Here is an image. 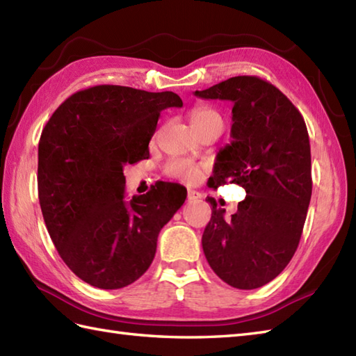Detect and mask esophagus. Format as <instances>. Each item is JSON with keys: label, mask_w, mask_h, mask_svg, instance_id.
<instances>
[{"label": "esophagus", "mask_w": 356, "mask_h": 356, "mask_svg": "<svg viewBox=\"0 0 356 356\" xmlns=\"http://www.w3.org/2000/svg\"><path fill=\"white\" fill-rule=\"evenodd\" d=\"M199 199H202V194H200V193L194 191V190L188 191V200H190V202H195V200H199Z\"/></svg>", "instance_id": "esophagus-1"}]
</instances>
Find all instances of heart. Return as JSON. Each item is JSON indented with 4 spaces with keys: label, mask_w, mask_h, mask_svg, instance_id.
<instances>
[{
    "label": "heart",
    "mask_w": 356,
    "mask_h": 356,
    "mask_svg": "<svg viewBox=\"0 0 356 356\" xmlns=\"http://www.w3.org/2000/svg\"><path fill=\"white\" fill-rule=\"evenodd\" d=\"M191 124L194 130H202L211 125H218L223 128V118L220 111H217L213 107H197L191 113ZM165 172L170 177L177 180H182L185 184H195L200 179L202 170L199 165L193 163L186 159H171V161L165 165Z\"/></svg>",
    "instance_id": "b5f03b06"
}]
</instances>
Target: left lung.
<instances>
[{"instance_id": "obj_1", "label": "left lung", "mask_w": 356, "mask_h": 356, "mask_svg": "<svg viewBox=\"0 0 356 356\" xmlns=\"http://www.w3.org/2000/svg\"><path fill=\"white\" fill-rule=\"evenodd\" d=\"M195 96L232 101V142L218 151L209 185L237 184L246 197L225 217L213 197L202 236L209 266L237 289L272 282L297 251L312 195L309 134L298 108L259 76H236Z\"/></svg>"}]
</instances>
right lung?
<instances>
[{
    "mask_svg": "<svg viewBox=\"0 0 356 356\" xmlns=\"http://www.w3.org/2000/svg\"><path fill=\"white\" fill-rule=\"evenodd\" d=\"M172 92L95 86L59 105L38 145V195L58 254L74 275L120 289L145 274L157 236L186 190L157 182L125 199L124 165L148 159L161 111L182 107Z\"/></svg>",
    "mask_w": 356,
    "mask_h": 356,
    "instance_id": "right-lung-1",
    "label": "right lung"
}]
</instances>
